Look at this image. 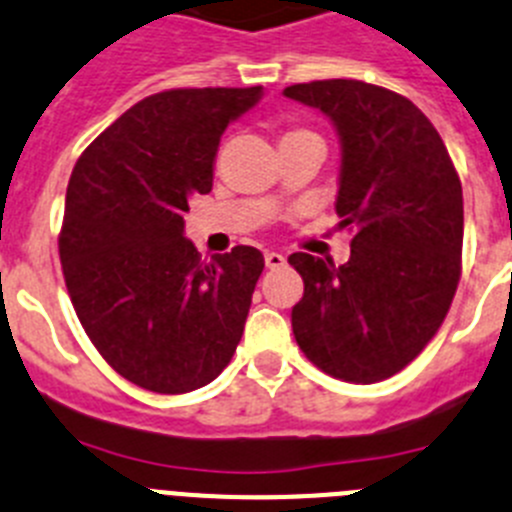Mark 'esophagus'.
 <instances>
[{
    "label": "esophagus",
    "instance_id": "esophagus-1",
    "mask_svg": "<svg viewBox=\"0 0 512 512\" xmlns=\"http://www.w3.org/2000/svg\"><path fill=\"white\" fill-rule=\"evenodd\" d=\"M265 265L267 267H283L285 257L280 252H265Z\"/></svg>",
    "mask_w": 512,
    "mask_h": 512
}]
</instances>
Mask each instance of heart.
<instances>
[{
	"instance_id": "obj_1",
	"label": "heart",
	"mask_w": 512,
	"mask_h": 512,
	"mask_svg": "<svg viewBox=\"0 0 512 512\" xmlns=\"http://www.w3.org/2000/svg\"><path fill=\"white\" fill-rule=\"evenodd\" d=\"M296 135H313V132H306V130H290L285 137H296Z\"/></svg>"
}]
</instances>
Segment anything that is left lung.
Listing matches in <instances>:
<instances>
[{
	"label": "left lung",
	"instance_id": "left-lung-1",
	"mask_svg": "<svg viewBox=\"0 0 512 512\" xmlns=\"http://www.w3.org/2000/svg\"><path fill=\"white\" fill-rule=\"evenodd\" d=\"M283 94L334 124L336 214L354 229L344 265L288 257L303 278L293 334L326 375L370 385L413 362L449 311L462 270V183L434 124L395 91L329 78Z\"/></svg>",
	"mask_w": 512,
	"mask_h": 512
}]
</instances>
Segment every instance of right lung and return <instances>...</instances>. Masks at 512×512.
<instances>
[{
    "instance_id": "1",
    "label": "right lung",
    "mask_w": 512,
    "mask_h": 512,
    "mask_svg": "<svg viewBox=\"0 0 512 512\" xmlns=\"http://www.w3.org/2000/svg\"><path fill=\"white\" fill-rule=\"evenodd\" d=\"M260 99L262 86L160 91L73 168L58 239L71 303L101 357L140 388H204L242 339L262 252L237 245L201 262L183 214L211 191L229 122Z\"/></svg>"
}]
</instances>
